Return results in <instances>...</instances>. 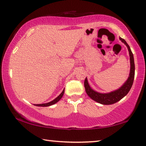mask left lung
Wrapping results in <instances>:
<instances>
[{"label":"left lung","instance_id":"left-lung-1","mask_svg":"<svg viewBox=\"0 0 146 146\" xmlns=\"http://www.w3.org/2000/svg\"><path fill=\"white\" fill-rule=\"evenodd\" d=\"M119 39L126 44L128 49L129 57H129V59H130V72H129L128 78L127 79L125 83L123 85V86H121L120 88L114 91L109 92V93H100V92L94 91L90 87L87 78H86L84 81V87L87 95L95 102L103 105H112L123 98L128 93L133 83L135 76V63L133 53L131 52L130 47L124 39L119 38Z\"/></svg>","mask_w":146,"mask_h":146}]
</instances>
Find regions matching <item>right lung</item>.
Instances as JSON below:
<instances>
[{"label": "right lung", "instance_id": "obj_1", "mask_svg": "<svg viewBox=\"0 0 146 146\" xmlns=\"http://www.w3.org/2000/svg\"><path fill=\"white\" fill-rule=\"evenodd\" d=\"M64 90H63L61 93L59 94V96H58L56 98L54 99V100H52V102L46 103H42V104H34V105L38 106V107H48V106L54 105V104H55V103H56L57 102H59V101L62 98V97L63 96V94H64Z\"/></svg>", "mask_w": 146, "mask_h": 146}]
</instances>
